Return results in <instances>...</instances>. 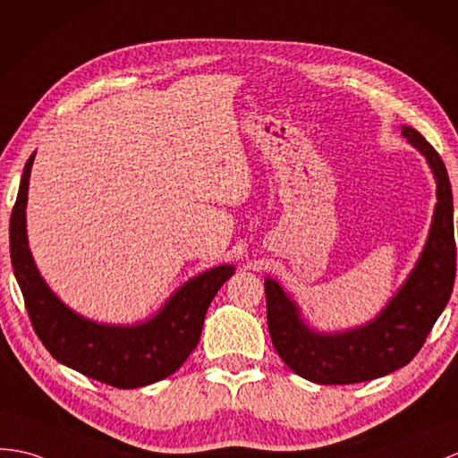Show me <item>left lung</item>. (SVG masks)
Wrapping results in <instances>:
<instances>
[{
    "label": "left lung",
    "mask_w": 458,
    "mask_h": 458,
    "mask_svg": "<svg viewBox=\"0 0 458 458\" xmlns=\"http://www.w3.org/2000/svg\"><path fill=\"white\" fill-rule=\"evenodd\" d=\"M402 134L428 157L437 179V205L416 269L377 320L344 334H314L273 279L265 281L271 342L286 367L316 385H355L396 370L418 355L451 299L456 273L453 191L437 150L411 126Z\"/></svg>",
    "instance_id": "obj_1"
}]
</instances>
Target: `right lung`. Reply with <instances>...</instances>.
Segmentation results:
<instances>
[{"label": "right lung", "mask_w": 458, "mask_h": 458, "mask_svg": "<svg viewBox=\"0 0 458 458\" xmlns=\"http://www.w3.org/2000/svg\"><path fill=\"white\" fill-rule=\"evenodd\" d=\"M27 159L9 222V251L35 334L62 365L114 388H138L162 380L185 363L199 344L208 306L232 275L220 265L187 281L152 320L138 326H105L85 320L60 302L30 258L25 207L30 165Z\"/></svg>", "instance_id": "obj_1"}]
</instances>
